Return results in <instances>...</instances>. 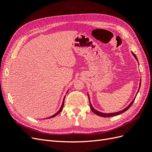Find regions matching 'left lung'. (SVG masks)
<instances>
[{
    "mask_svg": "<svg viewBox=\"0 0 152 152\" xmlns=\"http://www.w3.org/2000/svg\"><path fill=\"white\" fill-rule=\"evenodd\" d=\"M132 54H133V56L135 57V58L136 60H137V61H138L137 60V58L136 57V56H135V54L134 53H132ZM141 80H140V83H139V88H140V86H141ZM139 90H138V91H137V94H136V95H135V97L134 98V99H133V101H132V102L129 104V105H128L127 107H126L125 108H124V109H123V110H121V111H119V112H114V113H109V114H105V113H102V112H99V111H98V110H96V109H94V108H93V107L92 106V104H91V101H90V98H89V96H88V100H89V104H90V107H91V110L94 112V113L95 114H96V115H99V116H101V117H104V118H107V117H112V116H115V115H119V114H122V113H123V112H124L125 111H126L128 108H129L131 106H132V104H133V103H134V102L135 101V98H136V96H137V93H138V92H139Z\"/></svg>",
    "mask_w": 152,
    "mask_h": 152,
    "instance_id": "1",
    "label": "left lung"
}]
</instances>
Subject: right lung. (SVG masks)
<instances>
[{
	"label": "right lung",
	"mask_w": 152,
	"mask_h": 152,
	"mask_svg": "<svg viewBox=\"0 0 152 152\" xmlns=\"http://www.w3.org/2000/svg\"><path fill=\"white\" fill-rule=\"evenodd\" d=\"M68 92V91H67ZM65 96L64 97V100H63V103H62V104H61V107H60V110H58L56 114H54V115H53L52 116H50V117H49V118H47V119H49V118H54V117H55L56 115H57L58 114H60V112H61V110H62V109H63V108H64V101H65Z\"/></svg>",
	"instance_id": "obj_1"
}]
</instances>
